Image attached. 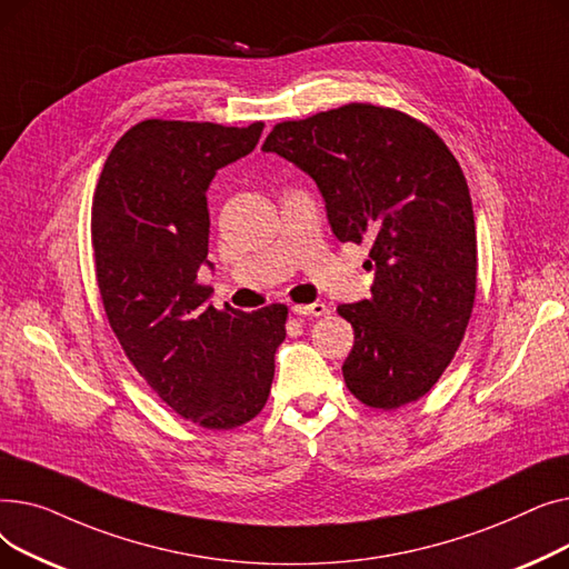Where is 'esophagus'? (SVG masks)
Listing matches in <instances>:
<instances>
[{
  "instance_id": "obj_1",
  "label": "esophagus",
  "mask_w": 569,
  "mask_h": 569,
  "mask_svg": "<svg viewBox=\"0 0 569 569\" xmlns=\"http://www.w3.org/2000/svg\"><path fill=\"white\" fill-rule=\"evenodd\" d=\"M295 316H325L327 313V305L322 302H313V305H292L290 307Z\"/></svg>"
}]
</instances>
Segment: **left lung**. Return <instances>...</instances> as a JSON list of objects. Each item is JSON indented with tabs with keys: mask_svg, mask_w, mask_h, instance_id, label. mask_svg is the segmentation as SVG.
Instances as JSON below:
<instances>
[{
	"mask_svg": "<svg viewBox=\"0 0 569 569\" xmlns=\"http://www.w3.org/2000/svg\"><path fill=\"white\" fill-rule=\"evenodd\" d=\"M262 149L316 179L337 239L369 244L373 297L337 309L355 330L348 390L380 410L425 397L463 341L477 288L472 202L450 147L401 110L346 103L279 122Z\"/></svg>",
	"mask_w": 569,
	"mask_h": 569,
	"instance_id": "obj_1",
	"label": "left lung"
}]
</instances>
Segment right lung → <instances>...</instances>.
I'll return each mask as SVG.
<instances>
[{"label":"right lung","instance_id":"1","mask_svg":"<svg viewBox=\"0 0 569 569\" xmlns=\"http://www.w3.org/2000/svg\"><path fill=\"white\" fill-rule=\"evenodd\" d=\"M262 122L144 119L114 142L92 200L101 302L129 362L184 420L228 431L264 408L286 305H207V187L253 152Z\"/></svg>","mask_w":569,"mask_h":569}]
</instances>
